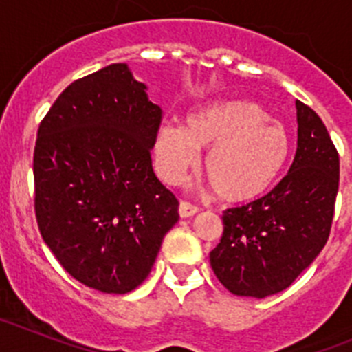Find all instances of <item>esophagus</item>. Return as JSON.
<instances>
[{
  "label": "esophagus",
  "mask_w": 352,
  "mask_h": 352,
  "mask_svg": "<svg viewBox=\"0 0 352 352\" xmlns=\"http://www.w3.org/2000/svg\"><path fill=\"white\" fill-rule=\"evenodd\" d=\"M197 211H199L197 206H194V204L190 203L179 204V217H182V219H190V217H194Z\"/></svg>",
  "instance_id": "esophagus-1"
}]
</instances>
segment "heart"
Returning a JSON list of instances; mask_svg holds the SVG:
<instances>
[{
	"mask_svg": "<svg viewBox=\"0 0 352 352\" xmlns=\"http://www.w3.org/2000/svg\"><path fill=\"white\" fill-rule=\"evenodd\" d=\"M208 149L203 173L217 197L245 204L275 185L291 155V138L259 104L223 100L185 118V125L164 123L155 135V162L167 183H176Z\"/></svg>",
	"mask_w": 352,
	"mask_h": 352,
	"instance_id": "heart-1",
	"label": "heart"
}]
</instances>
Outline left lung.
Wrapping results in <instances>:
<instances>
[{
    "mask_svg": "<svg viewBox=\"0 0 352 352\" xmlns=\"http://www.w3.org/2000/svg\"><path fill=\"white\" fill-rule=\"evenodd\" d=\"M298 149L270 194L223 211L214 275L236 296L266 298L287 289L328 241L338 192V153L321 118L296 100Z\"/></svg>",
    "mask_w": 352,
    "mask_h": 352,
    "instance_id": "8db88e82",
    "label": "left lung"
}]
</instances>
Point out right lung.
<instances>
[{
  "mask_svg": "<svg viewBox=\"0 0 352 352\" xmlns=\"http://www.w3.org/2000/svg\"><path fill=\"white\" fill-rule=\"evenodd\" d=\"M146 91L129 65H109L72 82L36 135L40 234L76 280L107 294L144 282L179 219L151 166L162 111Z\"/></svg>",
  "mask_w": 352,
  "mask_h": 352,
  "instance_id": "right-lung-1",
  "label": "right lung"
}]
</instances>
